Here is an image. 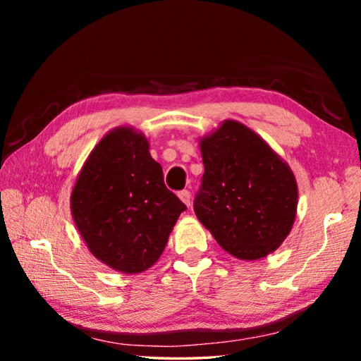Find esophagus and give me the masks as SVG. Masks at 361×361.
Returning a JSON list of instances; mask_svg holds the SVG:
<instances>
[{
  "mask_svg": "<svg viewBox=\"0 0 361 361\" xmlns=\"http://www.w3.org/2000/svg\"><path fill=\"white\" fill-rule=\"evenodd\" d=\"M178 197L181 199V202L186 207H191V194H189V191H180Z\"/></svg>",
  "mask_w": 361,
  "mask_h": 361,
  "instance_id": "obj_1",
  "label": "esophagus"
}]
</instances>
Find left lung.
<instances>
[{
  "label": "left lung",
  "instance_id": "left-lung-1",
  "mask_svg": "<svg viewBox=\"0 0 361 361\" xmlns=\"http://www.w3.org/2000/svg\"><path fill=\"white\" fill-rule=\"evenodd\" d=\"M205 172L194 199L199 221L243 261L276 252L298 209L295 173L258 133L226 119L199 140Z\"/></svg>",
  "mask_w": 361,
  "mask_h": 361
}]
</instances>
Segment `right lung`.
Returning <instances> with one entry per match:
<instances>
[{
	"mask_svg": "<svg viewBox=\"0 0 361 361\" xmlns=\"http://www.w3.org/2000/svg\"><path fill=\"white\" fill-rule=\"evenodd\" d=\"M70 207L89 252L122 274H140L154 264L186 210L164 185L148 138L129 126L109 130L90 151Z\"/></svg>",
	"mask_w": 361,
	"mask_h": 361,
	"instance_id": "right-lung-1",
	"label": "right lung"
}]
</instances>
